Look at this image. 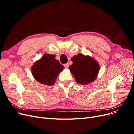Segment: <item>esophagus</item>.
I'll list each match as a JSON object with an SVG mask.
<instances>
[{"label": "esophagus", "instance_id": "obj_1", "mask_svg": "<svg viewBox=\"0 0 134 134\" xmlns=\"http://www.w3.org/2000/svg\"><path fill=\"white\" fill-rule=\"evenodd\" d=\"M64 66H65V68H69V64L68 63H66V64H64Z\"/></svg>", "mask_w": 134, "mask_h": 134}]
</instances>
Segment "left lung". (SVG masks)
<instances>
[{
    "mask_svg": "<svg viewBox=\"0 0 134 134\" xmlns=\"http://www.w3.org/2000/svg\"><path fill=\"white\" fill-rule=\"evenodd\" d=\"M72 64L69 67L76 82L80 84H88L96 79L100 70L97 61L89 55L78 54L71 58Z\"/></svg>",
    "mask_w": 134,
    "mask_h": 134,
    "instance_id": "8db88e82",
    "label": "left lung"
}]
</instances>
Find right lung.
<instances>
[{"label":"right lung","instance_id":"1","mask_svg":"<svg viewBox=\"0 0 134 134\" xmlns=\"http://www.w3.org/2000/svg\"><path fill=\"white\" fill-rule=\"evenodd\" d=\"M64 69L63 65L56 60L55 55L44 54L32 65L31 71L37 82L47 86H51L55 83L56 79Z\"/></svg>","mask_w":134,"mask_h":134}]
</instances>
